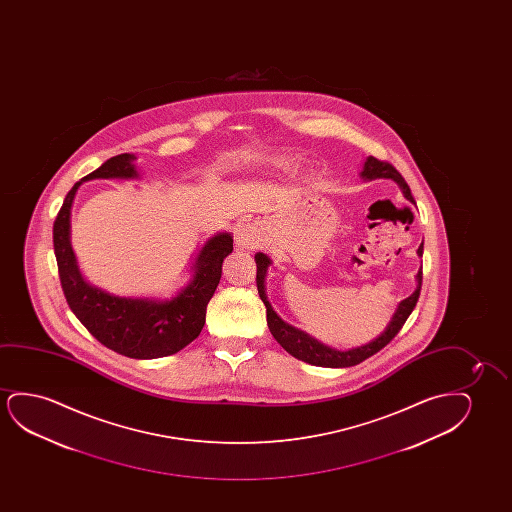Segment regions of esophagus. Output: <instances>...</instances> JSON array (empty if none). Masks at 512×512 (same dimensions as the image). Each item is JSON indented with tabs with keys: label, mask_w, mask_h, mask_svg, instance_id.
Listing matches in <instances>:
<instances>
[{
	"label": "esophagus",
	"mask_w": 512,
	"mask_h": 512,
	"mask_svg": "<svg viewBox=\"0 0 512 512\" xmlns=\"http://www.w3.org/2000/svg\"><path fill=\"white\" fill-rule=\"evenodd\" d=\"M260 241V231L253 224H239L234 231V243L241 250H255Z\"/></svg>",
	"instance_id": "obj_1"
}]
</instances>
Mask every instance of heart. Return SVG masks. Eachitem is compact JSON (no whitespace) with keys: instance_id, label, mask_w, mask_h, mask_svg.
I'll use <instances>...</instances> for the list:
<instances>
[{"instance_id":"obj_1","label":"heart","mask_w":512,"mask_h":512,"mask_svg":"<svg viewBox=\"0 0 512 512\" xmlns=\"http://www.w3.org/2000/svg\"><path fill=\"white\" fill-rule=\"evenodd\" d=\"M276 168L281 169V171H292V169L297 168V161H294V159H283V161L276 162Z\"/></svg>"}]
</instances>
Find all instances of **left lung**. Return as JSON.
Returning <instances> with one entry per match:
<instances>
[{"label":"left lung","mask_w":512,"mask_h":512,"mask_svg":"<svg viewBox=\"0 0 512 512\" xmlns=\"http://www.w3.org/2000/svg\"><path fill=\"white\" fill-rule=\"evenodd\" d=\"M360 176L364 180L390 178V180L399 185L407 201L414 203L409 185H407L406 180L402 178L399 171L393 168L392 164L378 161L376 157L369 155L365 159L364 168L360 171ZM418 257H423V241H421L420 248H418ZM255 264H257V288H259L260 299H262L264 306H266L267 327L271 330L274 339L283 346V350H287L297 360H302L306 364L318 365V367H336V369L337 367H351V365L364 362L365 358L372 357L374 353L383 350L386 344L390 343L393 337L399 334V330L402 329V325L406 323L409 315L413 313L414 306L418 302L421 280H423V273H421L420 269L418 274H416V283L418 285L414 288L413 294L409 295L404 301L399 302V306L395 309V313H393L390 322L386 325V329L376 339H372L371 343L357 346V348L341 351L336 350V348H330L327 344L320 343L315 337L309 336L308 332L295 329L290 323L281 320L278 313L271 306V302L267 301L266 295L267 269H269L273 262L267 257L266 253L259 252L255 253Z\"/></svg>","instance_id":"1"}]
</instances>
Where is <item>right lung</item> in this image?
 I'll use <instances>...</instances> for the list:
<instances>
[{"instance_id": "1", "label": "right lung", "mask_w": 512, "mask_h": 512, "mask_svg": "<svg viewBox=\"0 0 512 512\" xmlns=\"http://www.w3.org/2000/svg\"><path fill=\"white\" fill-rule=\"evenodd\" d=\"M134 161V154L115 155L73 185L54 222V252L64 297L85 329L124 357L150 360L175 355L201 334L206 306L222 278V264L232 253V234L217 232L201 246L192 264V278L171 299L120 297L91 285L80 273L71 246L73 201L80 185L89 180L140 178Z\"/></svg>"}]
</instances>
